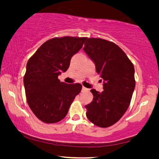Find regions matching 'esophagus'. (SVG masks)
Segmentation results:
<instances>
[{
    "label": "esophagus",
    "mask_w": 159,
    "mask_h": 159,
    "mask_svg": "<svg viewBox=\"0 0 159 159\" xmlns=\"http://www.w3.org/2000/svg\"><path fill=\"white\" fill-rule=\"evenodd\" d=\"M82 91H88V89H87L86 88H84V86H82Z\"/></svg>",
    "instance_id": "1"
}]
</instances>
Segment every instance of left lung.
I'll use <instances>...</instances> for the list:
<instances>
[{
	"label": "left lung",
	"instance_id": "8db88e82",
	"mask_svg": "<svg viewBox=\"0 0 159 159\" xmlns=\"http://www.w3.org/2000/svg\"><path fill=\"white\" fill-rule=\"evenodd\" d=\"M103 80V92H90L93 101L85 106L86 116L100 127H108L125 114L135 87L134 68L126 53L115 43L101 38H88L83 48Z\"/></svg>",
	"mask_w": 159,
	"mask_h": 159
}]
</instances>
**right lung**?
Segmentation results:
<instances>
[{
    "mask_svg": "<svg viewBox=\"0 0 159 159\" xmlns=\"http://www.w3.org/2000/svg\"><path fill=\"white\" fill-rule=\"evenodd\" d=\"M86 39L69 36L52 38L28 60L24 76L27 101L34 114L43 122L62 120L81 91V84H66L58 77L68 69L71 57L82 48Z\"/></svg>",
    "mask_w": 159,
    "mask_h": 159,
    "instance_id": "obj_1",
    "label": "right lung"
}]
</instances>
